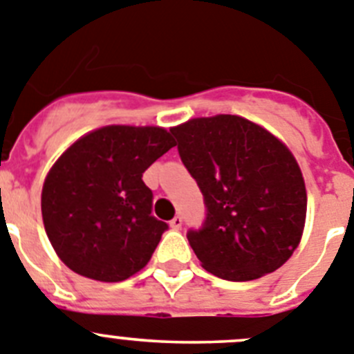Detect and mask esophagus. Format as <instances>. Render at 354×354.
Instances as JSON below:
<instances>
[{
	"instance_id": "34e87169",
	"label": "esophagus",
	"mask_w": 354,
	"mask_h": 354,
	"mask_svg": "<svg viewBox=\"0 0 354 354\" xmlns=\"http://www.w3.org/2000/svg\"><path fill=\"white\" fill-rule=\"evenodd\" d=\"M169 224H171V227H173V229H181V225H183V218H181V216H174Z\"/></svg>"
}]
</instances>
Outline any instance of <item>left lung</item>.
I'll return each mask as SVG.
<instances>
[{"instance_id":"1","label":"left lung","mask_w":354,"mask_h":354,"mask_svg":"<svg viewBox=\"0 0 354 354\" xmlns=\"http://www.w3.org/2000/svg\"><path fill=\"white\" fill-rule=\"evenodd\" d=\"M181 162L205 197L187 238L203 268L231 282L275 272L298 247L307 213L301 171L275 136L218 114L171 129Z\"/></svg>"}]
</instances>
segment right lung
I'll return each mask as SVG.
<instances>
[{
  "label": "right lung",
  "instance_id": "add662e5",
  "mask_svg": "<svg viewBox=\"0 0 354 354\" xmlns=\"http://www.w3.org/2000/svg\"><path fill=\"white\" fill-rule=\"evenodd\" d=\"M176 141L158 127L111 125L75 141L42 189V216L59 259L79 275L120 282L148 264L169 225L151 215L142 173Z\"/></svg>",
  "mask_w": 354,
  "mask_h": 354
}]
</instances>
